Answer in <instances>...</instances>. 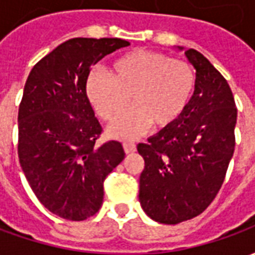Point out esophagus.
Instances as JSON below:
<instances>
[{"label":"esophagus","mask_w":255,"mask_h":255,"mask_svg":"<svg viewBox=\"0 0 255 255\" xmlns=\"http://www.w3.org/2000/svg\"><path fill=\"white\" fill-rule=\"evenodd\" d=\"M123 147H124V151L129 154V153H133L135 150H136V144L133 143V142H124L123 143Z\"/></svg>","instance_id":"esophagus-1"}]
</instances>
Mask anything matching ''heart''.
I'll list each match as a JSON object with an SVG mask.
<instances>
[{
  "label": "heart",
  "mask_w": 255,
  "mask_h": 255,
  "mask_svg": "<svg viewBox=\"0 0 255 255\" xmlns=\"http://www.w3.org/2000/svg\"><path fill=\"white\" fill-rule=\"evenodd\" d=\"M194 90L191 64L142 49L115 60L109 73L93 71L86 82L87 98L105 122H117L129 102L135 106L111 127L109 133L116 138L138 136L150 124L171 127L187 109Z\"/></svg>",
  "instance_id": "b5f03b06"
}]
</instances>
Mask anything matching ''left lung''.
Wrapping results in <instances>:
<instances>
[{
    "mask_svg": "<svg viewBox=\"0 0 255 255\" xmlns=\"http://www.w3.org/2000/svg\"><path fill=\"white\" fill-rule=\"evenodd\" d=\"M184 53L197 71L187 109L171 127L136 146L144 160L139 202L162 224L194 219L213 202L235 150L238 109L230 84L203 54Z\"/></svg>",
    "mask_w": 255,
    "mask_h": 255,
    "instance_id": "left-lung-1",
    "label": "left lung"
}]
</instances>
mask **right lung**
I'll list each match as a JSON object with an SVG mask.
<instances>
[{
  "instance_id": "obj_1",
  "label": "right lung",
  "mask_w": 255,
  "mask_h": 255,
  "mask_svg": "<svg viewBox=\"0 0 255 255\" xmlns=\"http://www.w3.org/2000/svg\"><path fill=\"white\" fill-rule=\"evenodd\" d=\"M129 42L72 38L31 69L19 106L20 166L39 202L58 217L83 221L100 210L106 176L124 160L123 144L108 140L91 108V67Z\"/></svg>"
}]
</instances>
